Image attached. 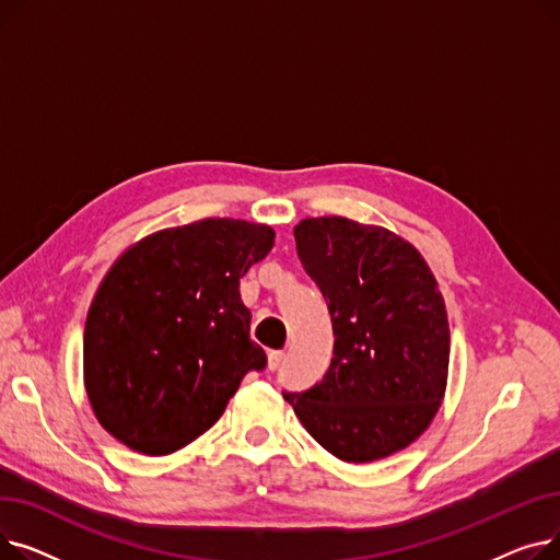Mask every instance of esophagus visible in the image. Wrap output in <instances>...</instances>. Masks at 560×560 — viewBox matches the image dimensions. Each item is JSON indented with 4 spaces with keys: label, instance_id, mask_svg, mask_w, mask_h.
<instances>
[{
    "label": "esophagus",
    "instance_id": "esophagus-1",
    "mask_svg": "<svg viewBox=\"0 0 560 560\" xmlns=\"http://www.w3.org/2000/svg\"><path fill=\"white\" fill-rule=\"evenodd\" d=\"M283 357H285L283 349H272V351H268V368H270V370H277V368L281 365V361H283Z\"/></svg>",
    "mask_w": 560,
    "mask_h": 560
}]
</instances>
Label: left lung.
<instances>
[{
  "label": "left lung",
  "instance_id": "obj_1",
  "mask_svg": "<svg viewBox=\"0 0 560 560\" xmlns=\"http://www.w3.org/2000/svg\"><path fill=\"white\" fill-rule=\"evenodd\" d=\"M295 243L329 306L336 342L319 384L283 397L340 460L386 458L413 443L443 401V295L420 252L381 226L308 218L295 226Z\"/></svg>",
  "mask_w": 560,
  "mask_h": 560
}]
</instances>
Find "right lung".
<instances>
[{
	"instance_id": "1",
	"label": "right lung",
	"mask_w": 560,
	"mask_h": 560,
	"mask_svg": "<svg viewBox=\"0 0 560 560\" xmlns=\"http://www.w3.org/2000/svg\"><path fill=\"white\" fill-rule=\"evenodd\" d=\"M272 245L270 226L209 218L115 260L83 331L85 393L110 435L172 454L220 420L247 372L265 370L241 279Z\"/></svg>"
}]
</instances>
